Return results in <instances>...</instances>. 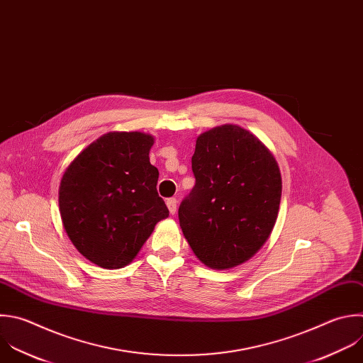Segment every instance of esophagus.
I'll return each mask as SVG.
<instances>
[{"instance_id": "1", "label": "esophagus", "mask_w": 363, "mask_h": 363, "mask_svg": "<svg viewBox=\"0 0 363 363\" xmlns=\"http://www.w3.org/2000/svg\"><path fill=\"white\" fill-rule=\"evenodd\" d=\"M167 206H168L169 212L174 215V213L177 212V199H175V198H169V199L167 201Z\"/></svg>"}]
</instances>
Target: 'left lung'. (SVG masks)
<instances>
[{
	"label": "left lung",
	"mask_w": 363,
	"mask_h": 363,
	"mask_svg": "<svg viewBox=\"0 0 363 363\" xmlns=\"http://www.w3.org/2000/svg\"><path fill=\"white\" fill-rule=\"evenodd\" d=\"M192 172L195 186L178 218L194 254L212 269L248 261L278 218L282 179L274 155L250 131L226 124L198 137Z\"/></svg>",
	"instance_id": "8db88e82"
}]
</instances>
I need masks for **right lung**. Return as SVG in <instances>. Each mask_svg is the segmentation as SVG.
<instances>
[{
	"label": "right lung",
	"mask_w": 363,
	"mask_h": 363,
	"mask_svg": "<svg viewBox=\"0 0 363 363\" xmlns=\"http://www.w3.org/2000/svg\"><path fill=\"white\" fill-rule=\"evenodd\" d=\"M152 145L148 134L108 133L62 175L58 202L65 232L78 252L101 268L128 265L169 215L157 192Z\"/></svg>",
	"instance_id": "obj_1"
}]
</instances>
